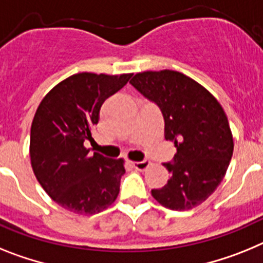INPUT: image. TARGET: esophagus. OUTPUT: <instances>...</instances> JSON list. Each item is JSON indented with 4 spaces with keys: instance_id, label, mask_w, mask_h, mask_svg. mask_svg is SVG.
I'll use <instances>...</instances> for the list:
<instances>
[{
    "instance_id": "esophagus-1",
    "label": "esophagus",
    "mask_w": 263,
    "mask_h": 263,
    "mask_svg": "<svg viewBox=\"0 0 263 263\" xmlns=\"http://www.w3.org/2000/svg\"><path fill=\"white\" fill-rule=\"evenodd\" d=\"M132 165H134L135 170L145 171L148 168V166L151 165V163H149V161H148V160H144V161H134V163H132Z\"/></svg>"
}]
</instances>
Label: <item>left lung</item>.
Returning a JSON list of instances; mask_svg holds the SVG:
<instances>
[{"label":"left lung","mask_w":263,"mask_h":263,"mask_svg":"<svg viewBox=\"0 0 263 263\" xmlns=\"http://www.w3.org/2000/svg\"><path fill=\"white\" fill-rule=\"evenodd\" d=\"M129 83L159 104L164 136L177 151L175 163L164 164L171 179L152 189V197L172 211L198 206L221 184L234 149L222 106L204 86L173 70L138 72Z\"/></svg>","instance_id":"8db88e82"}]
</instances>
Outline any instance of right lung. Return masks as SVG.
Listing matches in <instances>:
<instances>
[{
	"mask_svg": "<svg viewBox=\"0 0 263 263\" xmlns=\"http://www.w3.org/2000/svg\"><path fill=\"white\" fill-rule=\"evenodd\" d=\"M132 74L79 72L45 95L30 129V163L47 195L66 211L95 214L114 204L124 159H109L84 147L93 141L104 100L118 92Z\"/></svg>",
	"mask_w": 263,
	"mask_h": 263,
	"instance_id": "right-lung-1",
	"label": "right lung"
}]
</instances>
